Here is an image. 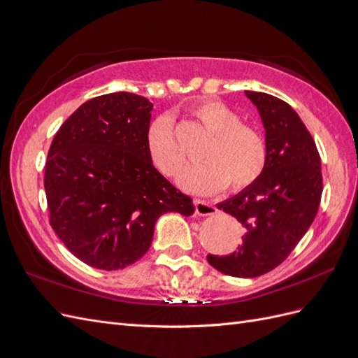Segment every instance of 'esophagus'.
I'll use <instances>...</instances> for the list:
<instances>
[{"label": "esophagus", "instance_id": "obj_1", "mask_svg": "<svg viewBox=\"0 0 358 358\" xmlns=\"http://www.w3.org/2000/svg\"><path fill=\"white\" fill-rule=\"evenodd\" d=\"M196 210L200 216H209L218 212V209H216L212 203L206 200H196Z\"/></svg>", "mask_w": 358, "mask_h": 358}]
</instances>
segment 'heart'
<instances>
[{
	"label": "heart",
	"instance_id": "obj_1",
	"mask_svg": "<svg viewBox=\"0 0 358 358\" xmlns=\"http://www.w3.org/2000/svg\"><path fill=\"white\" fill-rule=\"evenodd\" d=\"M194 115L212 133L199 164L188 166L179 183L188 191L208 194L229 187L241 191L259 179L267 164V143L258 128L242 122L241 115L222 101L200 103ZM146 149L154 166L167 176H176L185 162V149L176 136L175 119L159 115L146 131Z\"/></svg>",
	"mask_w": 358,
	"mask_h": 358
}]
</instances>
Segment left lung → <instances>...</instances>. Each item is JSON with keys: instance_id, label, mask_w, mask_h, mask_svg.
<instances>
[{"instance_id": "8db88e82", "label": "left lung", "mask_w": 358, "mask_h": 358, "mask_svg": "<svg viewBox=\"0 0 358 358\" xmlns=\"http://www.w3.org/2000/svg\"><path fill=\"white\" fill-rule=\"evenodd\" d=\"M266 129L267 164L257 182L216 204L245 227L230 255H208L212 267L234 278H257L278 267L315 220L322 194L315 142L289 104L245 91Z\"/></svg>"}]
</instances>
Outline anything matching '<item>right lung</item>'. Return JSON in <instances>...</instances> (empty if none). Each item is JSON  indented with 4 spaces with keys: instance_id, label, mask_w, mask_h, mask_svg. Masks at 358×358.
<instances>
[{
    "instance_id": "right-lung-1",
    "label": "right lung",
    "mask_w": 358,
    "mask_h": 358,
    "mask_svg": "<svg viewBox=\"0 0 358 358\" xmlns=\"http://www.w3.org/2000/svg\"><path fill=\"white\" fill-rule=\"evenodd\" d=\"M152 107L137 94H104L83 103L53 137L45 170L50 225L91 267L131 266L148 252L161 215L196 209L148 155Z\"/></svg>"
}]
</instances>
